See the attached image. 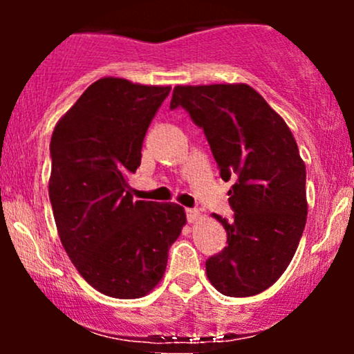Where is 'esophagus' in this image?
<instances>
[{
    "instance_id": "1",
    "label": "esophagus",
    "mask_w": 354,
    "mask_h": 354,
    "mask_svg": "<svg viewBox=\"0 0 354 354\" xmlns=\"http://www.w3.org/2000/svg\"><path fill=\"white\" fill-rule=\"evenodd\" d=\"M198 218H200V211H198V209H191V208L186 209V219H188L189 223H194Z\"/></svg>"
}]
</instances>
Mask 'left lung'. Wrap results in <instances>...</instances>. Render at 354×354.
Returning a JSON list of instances; mask_svg holds the SVG:
<instances>
[{"instance_id": "obj_1", "label": "left lung", "mask_w": 354, "mask_h": 354, "mask_svg": "<svg viewBox=\"0 0 354 354\" xmlns=\"http://www.w3.org/2000/svg\"><path fill=\"white\" fill-rule=\"evenodd\" d=\"M183 108L203 129L228 191L233 218L214 214L226 243L206 259V274L233 298L268 290L291 263L306 225V168L290 128L248 84L176 86Z\"/></svg>"}]
</instances>
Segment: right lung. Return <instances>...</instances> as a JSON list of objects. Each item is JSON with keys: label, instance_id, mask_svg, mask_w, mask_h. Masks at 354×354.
I'll list each match as a JSON object with an SVG mask.
<instances>
[{"label": "right lung", "instance_id": "add662e5", "mask_svg": "<svg viewBox=\"0 0 354 354\" xmlns=\"http://www.w3.org/2000/svg\"><path fill=\"white\" fill-rule=\"evenodd\" d=\"M169 86L93 83L53 131L50 201L68 256L100 293L141 298L160 283L186 214L174 203L133 201L126 178Z\"/></svg>", "mask_w": 354, "mask_h": 354}]
</instances>
